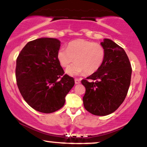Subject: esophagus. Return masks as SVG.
Here are the masks:
<instances>
[{
    "label": "esophagus",
    "instance_id": "obj_1",
    "mask_svg": "<svg viewBox=\"0 0 147 147\" xmlns=\"http://www.w3.org/2000/svg\"><path fill=\"white\" fill-rule=\"evenodd\" d=\"M80 80L79 78H75V84H80Z\"/></svg>",
    "mask_w": 147,
    "mask_h": 147
}]
</instances>
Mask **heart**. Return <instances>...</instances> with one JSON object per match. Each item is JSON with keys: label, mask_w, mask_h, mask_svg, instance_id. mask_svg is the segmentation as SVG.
Masks as SVG:
<instances>
[{"label": "heart", "mask_w": 147, "mask_h": 147, "mask_svg": "<svg viewBox=\"0 0 147 147\" xmlns=\"http://www.w3.org/2000/svg\"><path fill=\"white\" fill-rule=\"evenodd\" d=\"M105 56L106 50L101 43L81 39L71 41L67 49L61 48L57 52V59L63 67H67L75 60L76 63L66 70L70 76L95 73L104 63Z\"/></svg>", "instance_id": "b5f03b06"}]
</instances>
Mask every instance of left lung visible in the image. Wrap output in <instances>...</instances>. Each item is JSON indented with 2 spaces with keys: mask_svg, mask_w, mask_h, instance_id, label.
Returning <instances> with one entry per match:
<instances>
[{
  "mask_svg": "<svg viewBox=\"0 0 147 147\" xmlns=\"http://www.w3.org/2000/svg\"><path fill=\"white\" fill-rule=\"evenodd\" d=\"M101 44L106 50L104 63L81 82L86 88L85 109L94 115L106 116L117 110L125 99L132 69L123 48L109 39H104Z\"/></svg>",
  "mask_w": 147,
  "mask_h": 147,
  "instance_id": "1",
  "label": "left lung"
}]
</instances>
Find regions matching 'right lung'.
<instances>
[{
    "mask_svg": "<svg viewBox=\"0 0 147 147\" xmlns=\"http://www.w3.org/2000/svg\"><path fill=\"white\" fill-rule=\"evenodd\" d=\"M61 41L39 38L29 41L16 60V77L22 96L31 108L52 113L64 106L65 96L75 82L57 59Z\"/></svg>",
    "mask_w": 147,
    "mask_h": 147,
    "instance_id": "add662e5",
    "label": "right lung"
}]
</instances>
